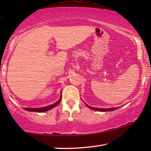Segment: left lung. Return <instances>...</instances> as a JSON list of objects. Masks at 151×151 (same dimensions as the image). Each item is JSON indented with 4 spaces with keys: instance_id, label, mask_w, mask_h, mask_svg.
I'll return each instance as SVG.
<instances>
[{
    "instance_id": "1",
    "label": "left lung",
    "mask_w": 151,
    "mask_h": 151,
    "mask_svg": "<svg viewBox=\"0 0 151 151\" xmlns=\"http://www.w3.org/2000/svg\"><path fill=\"white\" fill-rule=\"evenodd\" d=\"M86 106H87L88 108L91 109H93V110H96L98 111H101V112H105V111H112L114 110H116L119 107H113V108H109V109H100V108H96V107H92V106H89L88 105L85 104Z\"/></svg>"
}]
</instances>
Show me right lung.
I'll return each mask as SVG.
<instances>
[{"label": "right lung", "instance_id": "add662e5", "mask_svg": "<svg viewBox=\"0 0 151 151\" xmlns=\"http://www.w3.org/2000/svg\"><path fill=\"white\" fill-rule=\"evenodd\" d=\"M61 98H62V94L60 95V98L56 102H55L54 104L49 105L47 106H45V107H41V108H24V109H25L26 111H34V112H38V113H43L45 112V111L50 110V109L54 108L55 106H56L61 101Z\"/></svg>", "mask_w": 151, "mask_h": 151}]
</instances>
